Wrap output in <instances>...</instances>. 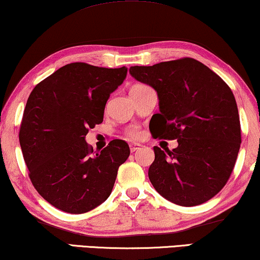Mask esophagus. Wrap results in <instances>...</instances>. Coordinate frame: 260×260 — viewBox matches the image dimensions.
I'll return each mask as SVG.
<instances>
[{
	"label": "esophagus",
	"mask_w": 260,
	"mask_h": 260,
	"mask_svg": "<svg viewBox=\"0 0 260 260\" xmlns=\"http://www.w3.org/2000/svg\"><path fill=\"white\" fill-rule=\"evenodd\" d=\"M129 147H130V151L131 152H135V151H137L138 149L141 148V145L140 144H130Z\"/></svg>",
	"instance_id": "esophagus-1"
}]
</instances>
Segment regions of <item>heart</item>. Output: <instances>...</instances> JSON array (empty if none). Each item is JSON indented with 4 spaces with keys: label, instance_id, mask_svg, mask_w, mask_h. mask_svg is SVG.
<instances>
[{
    "label": "heart",
    "instance_id": "obj_1",
    "mask_svg": "<svg viewBox=\"0 0 260 260\" xmlns=\"http://www.w3.org/2000/svg\"><path fill=\"white\" fill-rule=\"evenodd\" d=\"M137 86H142V85H137ZM137 86H134V87H137ZM140 135H141L140 130H138L136 126L129 127V129L125 131V136L129 138V140H137V138L140 137Z\"/></svg>",
    "mask_w": 260,
    "mask_h": 260
}]
</instances>
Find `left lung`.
I'll use <instances>...</instances> for the list:
<instances>
[{
  "label": "left lung",
  "instance_id": "1",
  "mask_svg": "<svg viewBox=\"0 0 260 260\" xmlns=\"http://www.w3.org/2000/svg\"><path fill=\"white\" fill-rule=\"evenodd\" d=\"M130 74L157 92L159 113L152 117V137L179 143L172 151L154 147L148 172L152 186L184 207L208 201L229 181L241 143L230 86L193 58L131 66Z\"/></svg>",
  "mask_w": 260,
  "mask_h": 260
}]
</instances>
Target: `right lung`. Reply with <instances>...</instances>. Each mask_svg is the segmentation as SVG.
Wrapping results in <instances>:
<instances>
[{"mask_svg": "<svg viewBox=\"0 0 260 260\" xmlns=\"http://www.w3.org/2000/svg\"><path fill=\"white\" fill-rule=\"evenodd\" d=\"M127 69L72 62L40 81L30 92L19 140L29 179L38 193L60 211L88 212L111 194L126 161V142L113 140L102 151L85 141L101 124L110 94Z\"/></svg>", "mask_w": 260, "mask_h": 260, "instance_id": "right-lung-1", "label": "right lung"}]
</instances>
